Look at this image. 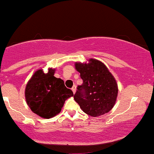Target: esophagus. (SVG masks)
Wrapping results in <instances>:
<instances>
[{"label": "esophagus", "mask_w": 154, "mask_h": 154, "mask_svg": "<svg viewBox=\"0 0 154 154\" xmlns=\"http://www.w3.org/2000/svg\"><path fill=\"white\" fill-rule=\"evenodd\" d=\"M72 90L73 93H74V94H75V93H76V85H74V86L72 87Z\"/></svg>", "instance_id": "1"}]
</instances>
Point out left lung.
Wrapping results in <instances>:
<instances>
[{"label": "left lung", "mask_w": 154, "mask_h": 154, "mask_svg": "<svg viewBox=\"0 0 154 154\" xmlns=\"http://www.w3.org/2000/svg\"><path fill=\"white\" fill-rule=\"evenodd\" d=\"M74 66L83 81L74 96L80 108L94 117L109 112L116 103L118 85L107 66L93 58L86 63L76 62Z\"/></svg>", "instance_id": "8db88e82"}]
</instances>
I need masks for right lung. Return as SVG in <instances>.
I'll use <instances>...</instances> for the list:
<instances>
[{
	"label": "right lung",
	"mask_w": 154,
	"mask_h": 154,
	"mask_svg": "<svg viewBox=\"0 0 154 154\" xmlns=\"http://www.w3.org/2000/svg\"><path fill=\"white\" fill-rule=\"evenodd\" d=\"M55 69H42L33 74L26 83L25 98L32 111L44 119L59 114L67 99L74 96L72 91L65 86L64 81L54 77Z\"/></svg>",
	"instance_id": "obj_1"
}]
</instances>
